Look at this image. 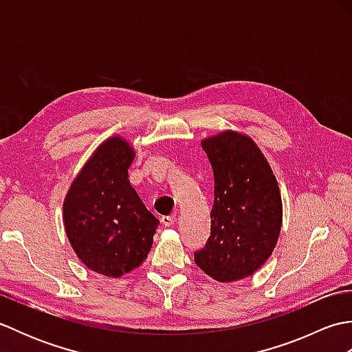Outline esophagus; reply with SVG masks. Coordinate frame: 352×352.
<instances>
[{"label": "esophagus", "mask_w": 352, "mask_h": 352, "mask_svg": "<svg viewBox=\"0 0 352 352\" xmlns=\"http://www.w3.org/2000/svg\"><path fill=\"white\" fill-rule=\"evenodd\" d=\"M175 214H168V216H162V223L164 227H172L175 223Z\"/></svg>", "instance_id": "1"}]
</instances>
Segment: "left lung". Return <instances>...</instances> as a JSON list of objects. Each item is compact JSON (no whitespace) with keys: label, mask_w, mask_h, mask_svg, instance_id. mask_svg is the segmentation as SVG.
<instances>
[{"label":"left lung","mask_w":352,"mask_h":352,"mask_svg":"<svg viewBox=\"0 0 352 352\" xmlns=\"http://www.w3.org/2000/svg\"><path fill=\"white\" fill-rule=\"evenodd\" d=\"M213 169L210 237L195 252L198 267L221 283L250 276L271 256L283 221L275 175L258 146L236 131L204 139Z\"/></svg>","instance_id":"8db88e82"}]
</instances>
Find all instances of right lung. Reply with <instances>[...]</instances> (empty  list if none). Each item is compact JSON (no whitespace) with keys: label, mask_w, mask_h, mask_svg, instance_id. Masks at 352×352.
<instances>
[{"label":"right lung","mask_w":352,"mask_h":352,"mask_svg":"<svg viewBox=\"0 0 352 352\" xmlns=\"http://www.w3.org/2000/svg\"><path fill=\"white\" fill-rule=\"evenodd\" d=\"M133 159L134 149L122 138L102 142L63 203L66 236L77 257L92 271L115 278L144 263L160 223L131 188Z\"/></svg>","instance_id":"add662e5"}]
</instances>
